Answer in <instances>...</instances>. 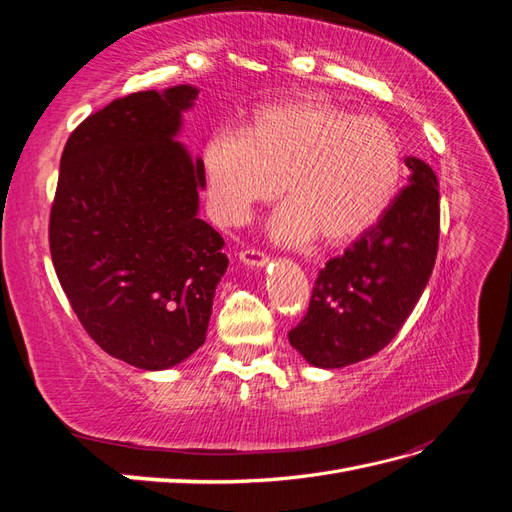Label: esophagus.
<instances>
[{
  "label": "esophagus",
  "instance_id": "obj_1",
  "mask_svg": "<svg viewBox=\"0 0 512 512\" xmlns=\"http://www.w3.org/2000/svg\"><path fill=\"white\" fill-rule=\"evenodd\" d=\"M239 258H241L243 265H247V267H265L267 260H269L267 254L256 250V247H247V250H243L239 254Z\"/></svg>",
  "mask_w": 512,
  "mask_h": 512
}]
</instances>
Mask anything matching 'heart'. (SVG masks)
Here are the masks:
<instances>
[{
  "instance_id": "b5f03b06",
  "label": "heart",
  "mask_w": 512,
  "mask_h": 512,
  "mask_svg": "<svg viewBox=\"0 0 512 512\" xmlns=\"http://www.w3.org/2000/svg\"><path fill=\"white\" fill-rule=\"evenodd\" d=\"M401 145L389 123L322 100L262 106L245 132L222 130L203 149L209 205L222 224H243L282 190L290 198L271 232L297 245L361 237L401 183Z\"/></svg>"
}]
</instances>
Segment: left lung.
Returning a JSON list of instances; mask_svg holds the SVG:
<instances>
[{"mask_svg":"<svg viewBox=\"0 0 512 512\" xmlns=\"http://www.w3.org/2000/svg\"><path fill=\"white\" fill-rule=\"evenodd\" d=\"M410 179L382 218L320 269L307 314L288 333L307 363L339 369L380 352L399 333L436 265V173L406 158Z\"/></svg>","mask_w":512,"mask_h":512,"instance_id":"obj_1","label":"left lung"}]
</instances>
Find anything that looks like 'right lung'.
Masks as SVG:
<instances>
[{"label":"right lung","instance_id":"right-lung-1","mask_svg":"<svg viewBox=\"0 0 512 512\" xmlns=\"http://www.w3.org/2000/svg\"><path fill=\"white\" fill-rule=\"evenodd\" d=\"M192 85L138 91L89 115L61 153L49 220L53 267L87 335L156 371L205 344L228 258L198 218L205 168L175 136Z\"/></svg>","mask_w":512,"mask_h":512}]
</instances>
